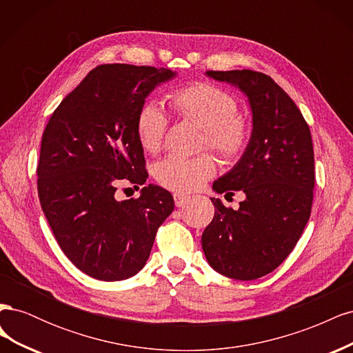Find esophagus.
Masks as SVG:
<instances>
[{
  "label": "esophagus",
  "instance_id": "obj_1",
  "mask_svg": "<svg viewBox=\"0 0 353 353\" xmlns=\"http://www.w3.org/2000/svg\"><path fill=\"white\" fill-rule=\"evenodd\" d=\"M188 200H190V197L185 196V194H183V193H175V194H174V201H175V206H176V208L184 206L185 203H188Z\"/></svg>",
  "mask_w": 353,
  "mask_h": 353
}]
</instances>
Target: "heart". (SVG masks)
Instances as JSON below:
<instances>
[{
    "label": "heart",
    "instance_id": "b5f03b06",
    "mask_svg": "<svg viewBox=\"0 0 353 353\" xmlns=\"http://www.w3.org/2000/svg\"><path fill=\"white\" fill-rule=\"evenodd\" d=\"M174 110L203 131V145H208L227 162L237 160L249 144V125L237 114L239 104L225 90L199 82L170 95ZM168 130V116L156 103L148 101L138 112L137 134L143 148L156 153L162 147ZM216 172V162L210 154L196 157H168L154 168L160 185L176 193L199 190Z\"/></svg>",
    "mask_w": 353,
    "mask_h": 353
}]
</instances>
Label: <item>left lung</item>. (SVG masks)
<instances>
[{
  "mask_svg": "<svg viewBox=\"0 0 353 353\" xmlns=\"http://www.w3.org/2000/svg\"><path fill=\"white\" fill-rule=\"evenodd\" d=\"M248 97L252 134L239 162L213 183L218 194L243 191L240 208L215 206L201 248L216 272L256 280L272 272L301 239L311 216L315 169L309 126L285 91L268 74L253 70H208Z\"/></svg>",
  "mask_w": 353,
  "mask_h": 353,
  "instance_id": "1",
  "label": "left lung"
}]
</instances>
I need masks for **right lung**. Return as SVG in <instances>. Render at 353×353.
Returning a JSON list of instances; mask_svg holds the SVG:
<instances>
[{
	"mask_svg": "<svg viewBox=\"0 0 353 353\" xmlns=\"http://www.w3.org/2000/svg\"><path fill=\"white\" fill-rule=\"evenodd\" d=\"M175 77L163 68L100 65L59 104L42 134V212L63 253L92 279L121 281L140 272L174 210L172 194L154 184L138 199L117 201L114 193L121 182L145 184L138 112Z\"/></svg>",
	"mask_w": 353,
	"mask_h": 353,
	"instance_id": "obj_1",
	"label": "right lung"
}]
</instances>
